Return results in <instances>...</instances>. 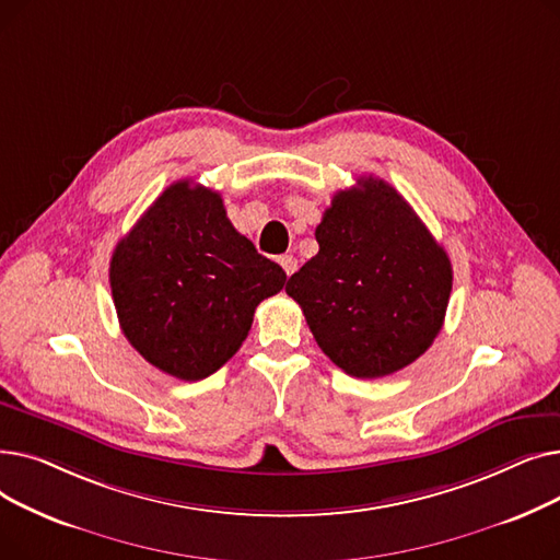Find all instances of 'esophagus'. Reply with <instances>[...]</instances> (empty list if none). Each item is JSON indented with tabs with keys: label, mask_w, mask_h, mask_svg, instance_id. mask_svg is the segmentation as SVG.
<instances>
[{
	"label": "esophagus",
	"mask_w": 560,
	"mask_h": 560,
	"mask_svg": "<svg viewBox=\"0 0 560 560\" xmlns=\"http://www.w3.org/2000/svg\"><path fill=\"white\" fill-rule=\"evenodd\" d=\"M279 265H281V268H283V272L290 277L292 272H295L298 270V260L295 258H292L290 254H283V256H279Z\"/></svg>",
	"instance_id": "obj_1"
}]
</instances>
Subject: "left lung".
Masks as SVG:
<instances>
[{
    "label": "left lung",
    "instance_id": "obj_1",
    "mask_svg": "<svg viewBox=\"0 0 560 560\" xmlns=\"http://www.w3.org/2000/svg\"><path fill=\"white\" fill-rule=\"evenodd\" d=\"M319 252L285 283L319 349L347 374L388 376L443 329L452 262L410 203L361 176L334 195L315 229Z\"/></svg>",
    "mask_w": 560,
    "mask_h": 560
}]
</instances>
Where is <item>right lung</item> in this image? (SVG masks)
<instances>
[{
	"label": "right lung",
	"mask_w": 560,
	"mask_h": 560,
	"mask_svg": "<svg viewBox=\"0 0 560 560\" xmlns=\"http://www.w3.org/2000/svg\"><path fill=\"white\" fill-rule=\"evenodd\" d=\"M122 334L161 372L199 381L247 338L256 306L285 272L233 229L220 192L176 182L144 211L110 258Z\"/></svg>",
	"instance_id": "add662e5"
}]
</instances>
